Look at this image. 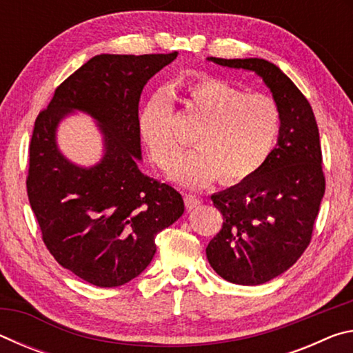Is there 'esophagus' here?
I'll return each mask as SVG.
<instances>
[{
  "instance_id": "esophagus-1",
  "label": "esophagus",
  "mask_w": 353,
  "mask_h": 353,
  "mask_svg": "<svg viewBox=\"0 0 353 353\" xmlns=\"http://www.w3.org/2000/svg\"><path fill=\"white\" fill-rule=\"evenodd\" d=\"M183 201H185V207H187L188 210H193V208L199 207L202 204V201L198 198V196H194V194H185Z\"/></svg>"
}]
</instances>
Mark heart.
Returning <instances> with one entry per match:
<instances>
[{
  "instance_id": "heart-1",
  "label": "heart",
  "mask_w": 353,
  "mask_h": 353,
  "mask_svg": "<svg viewBox=\"0 0 353 353\" xmlns=\"http://www.w3.org/2000/svg\"><path fill=\"white\" fill-rule=\"evenodd\" d=\"M191 117L201 123L194 135L198 148L182 155L172 177L185 185H205L219 177L238 183L255 176L270 157L280 132V112L265 94H246L219 79L194 82L171 90ZM140 134L154 162L170 170L181 152L174 132V109L170 98L157 93L140 113Z\"/></svg>"
}]
</instances>
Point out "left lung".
Returning a JSON list of instances; mask_svg holds the SVG:
<instances>
[{"label":"left lung","mask_w":353,"mask_h":353,"mask_svg":"<svg viewBox=\"0 0 353 353\" xmlns=\"http://www.w3.org/2000/svg\"><path fill=\"white\" fill-rule=\"evenodd\" d=\"M208 61L254 71L280 112L277 145L263 168L212 196L224 223L205 249L210 266L227 282L261 285L290 270L312 241L325 193L319 129L307 98L274 63L256 57Z\"/></svg>","instance_id":"1"}]
</instances>
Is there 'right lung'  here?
Segmentation results:
<instances>
[{
  "label": "right lung",
  "instance_id": "right-lung-1",
  "mask_svg": "<svg viewBox=\"0 0 353 353\" xmlns=\"http://www.w3.org/2000/svg\"><path fill=\"white\" fill-rule=\"evenodd\" d=\"M176 57V51L94 56L56 88L35 119L26 188L41 238L59 265L101 288L145 271L157 250L155 235L183 213L181 193L137 165L143 87ZM74 110L97 119L103 134L105 155L90 169L57 148L58 123Z\"/></svg>",
  "mask_w": 353,
  "mask_h": 353
}]
</instances>
